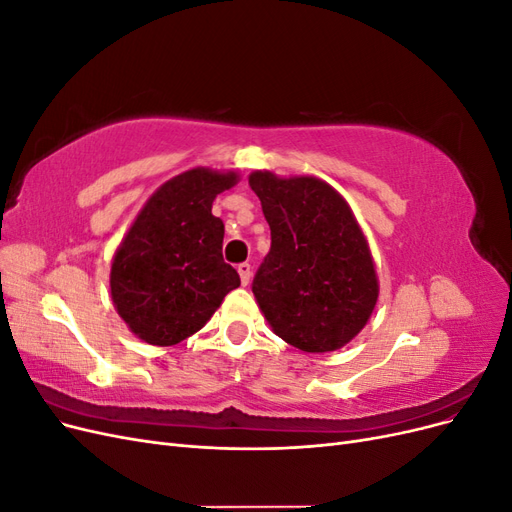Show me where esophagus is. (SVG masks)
Here are the masks:
<instances>
[{
  "label": "esophagus",
  "instance_id": "34e87169",
  "mask_svg": "<svg viewBox=\"0 0 512 512\" xmlns=\"http://www.w3.org/2000/svg\"><path fill=\"white\" fill-rule=\"evenodd\" d=\"M237 271H239L241 282H243L245 286L250 284V280H252V265H250V262H241V265L237 267Z\"/></svg>",
  "mask_w": 512,
  "mask_h": 512
}]
</instances>
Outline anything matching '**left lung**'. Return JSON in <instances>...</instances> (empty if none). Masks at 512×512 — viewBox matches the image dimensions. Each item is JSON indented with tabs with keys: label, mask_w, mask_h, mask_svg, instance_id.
<instances>
[{
	"label": "left lung",
	"mask_w": 512,
	"mask_h": 512,
	"mask_svg": "<svg viewBox=\"0 0 512 512\" xmlns=\"http://www.w3.org/2000/svg\"><path fill=\"white\" fill-rule=\"evenodd\" d=\"M271 228L252 292L273 331L303 352H331L359 333L378 301L367 241L346 200L314 177L250 175Z\"/></svg>",
	"instance_id": "8db88e82"
}]
</instances>
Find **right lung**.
<instances>
[{
	"label": "right lung",
	"mask_w": 512,
	"mask_h": 512,
	"mask_svg": "<svg viewBox=\"0 0 512 512\" xmlns=\"http://www.w3.org/2000/svg\"><path fill=\"white\" fill-rule=\"evenodd\" d=\"M235 173L192 168L166 181L138 213L111 267V294L130 331L175 346L205 327L239 273L224 262V222L211 213Z\"/></svg>",
	"instance_id": "add662e5"
}]
</instances>
